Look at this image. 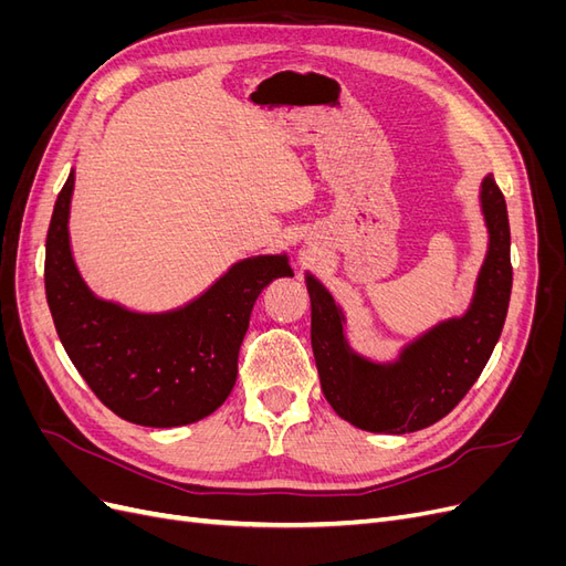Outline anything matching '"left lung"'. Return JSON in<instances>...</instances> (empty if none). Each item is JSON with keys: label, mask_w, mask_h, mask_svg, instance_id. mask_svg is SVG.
<instances>
[{"label": "left lung", "mask_w": 566, "mask_h": 566, "mask_svg": "<svg viewBox=\"0 0 566 566\" xmlns=\"http://www.w3.org/2000/svg\"><path fill=\"white\" fill-rule=\"evenodd\" d=\"M482 210L489 252L468 314L410 342L397 364H373L354 354L339 306L316 279L306 276L321 389L342 420L366 432H418L449 416L482 375L503 333L512 293L507 208L491 175L482 181Z\"/></svg>", "instance_id": "obj_1"}]
</instances>
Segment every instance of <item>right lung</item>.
Returning a JSON list of instances; mask_svg holds the SVG:
<instances>
[{"instance_id": "obj_1", "label": "right lung", "mask_w": 566, "mask_h": 566, "mask_svg": "<svg viewBox=\"0 0 566 566\" xmlns=\"http://www.w3.org/2000/svg\"><path fill=\"white\" fill-rule=\"evenodd\" d=\"M75 177L71 172L46 231L44 287L65 354L115 416L144 427L208 418L238 378V352L252 306L276 279L293 276L285 254L252 256L208 293L167 314H134L92 295L67 241Z\"/></svg>"}]
</instances>
